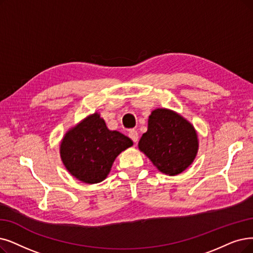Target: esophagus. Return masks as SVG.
<instances>
[{
    "instance_id": "esophagus-1",
    "label": "esophagus",
    "mask_w": 253,
    "mask_h": 253,
    "mask_svg": "<svg viewBox=\"0 0 253 253\" xmlns=\"http://www.w3.org/2000/svg\"><path fill=\"white\" fill-rule=\"evenodd\" d=\"M128 137L129 139L133 141L134 143H137L138 142V139H139V136H138V132L135 129H130L128 132Z\"/></svg>"
}]
</instances>
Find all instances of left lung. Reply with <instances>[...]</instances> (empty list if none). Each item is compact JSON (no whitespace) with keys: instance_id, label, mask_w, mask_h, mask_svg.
Returning a JSON list of instances; mask_svg holds the SVG:
<instances>
[{"instance_id":"1","label":"left lung","mask_w":253,"mask_h":253,"mask_svg":"<svg viewBox=\"0 0 253 253\" xmlns=\"http://www.w3.org/2000/svg\"><path fill=\"white\" fill-rule=\"evenodd\" d=\"M139 148L162 172L176 175L195 159L197 135L193 126L180 115L157 109L149 116L147 132L141 137Z\"/></svg>"}]
</instances>
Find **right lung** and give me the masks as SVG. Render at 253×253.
<instances>
[{"label": "right lung", "mask_w": 253, "mask_h": 253, "mask_svg": "<svg viewBox=\"0 0 253 253\" xmlns=\"http://www.w3.org/2000/svg\"><path fill=\"white\" fill-rule=\"evenodd\" d=\"M132 145L126 136L109 130L104 119L95 113L64 136L60 154L74 176L87 184H96L107 177L121 151Z\"/></svg>", "instance_id": "obj_1"}]
</instances>
